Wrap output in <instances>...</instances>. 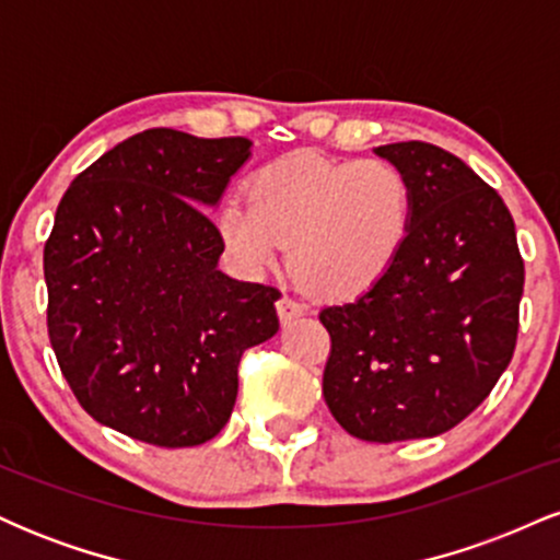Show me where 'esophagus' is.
<instances>
[{
    "label": "esophagus",
    "mask_w": 560,
    "mask_h": 560,
    "mask_svg": "<svg viewBox=\"0 0 560 560\" xmlns=\"http://www.w3.org/2000/svg\"><path fill=\"white\" fill-rule=\"evenodd\" d=\"M276 313H279L281 324H289V320L305 316V305L298 302L294 298H289V294H281L279 302H276Z\"/></svg>",
    "instance_id": "34e87169"
}]
</instances>
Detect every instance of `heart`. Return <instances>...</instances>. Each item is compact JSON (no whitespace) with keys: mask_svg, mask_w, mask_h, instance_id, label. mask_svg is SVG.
I'll use <instances>...</instances> for the list:
<instances>
[{"mask_svg":"<svg viewBox=\"0 0 560 560\" xmlns=\"http://www.w3.org/2000/svg\"><path fill=\"white\" fill-rule=\"evenodd\" d=\"M247 199L231 197L218 213L229 253L260 271L289 244L298 281L324 300L358 298L384 279L413 221L408 176L382 158L289 152L249 176Z\"/></svg>","mask_w":560,"mask_h":560,"instance_id":"b5f03b06","label":"heart"}]
</instances>
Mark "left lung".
<instances>
[{"label": "left lung", "instance_id": "obj_1", "mask_svg": "<svg viewBox=\"0 0 560 560\" xmlns=\"http://www.w3.org/2000/svg\"><path fill=\"white\" fill-rule=\"evenodd\" d=\"M413 189V221L369 292L318 313L324 397L365 442L436 436L477 410L511 363L524 260L503 197L427 141L376 147Z\"/></svg>", "mask_w": 560, "mask_h": 560}]
</instances>
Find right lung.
Masks as SVG:
<instances>
[{
  "label": "right lung",
  "instance_id": "obj_1",
  "mask_svg": "<svg viewBox=\"0 0 560 560\" xmlns=\"http://www.w3.org/2000/svg\"><path fill=\"white\" fill-rule=\"evenodd\" d=\"M244 137L133 133L62 195L44 244L47 331L94 421L158 447L213 440L244 350L279 331L276 287L218 271L215 205L249 158Z\"/></svg>",
  "mask_w": 560,
  "mask_h": 560
}]
</instances>
